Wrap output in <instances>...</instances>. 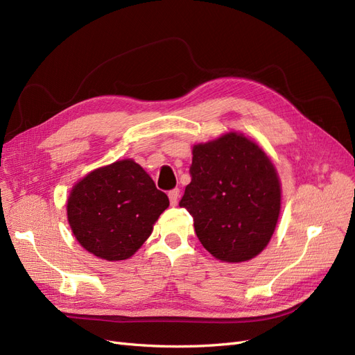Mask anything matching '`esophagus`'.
Masks as SVG:
<instances>
[{
	"label": "esophagus",
	"instance_id": "34e87169",
	"mask_svg": "<svg viewBox=\"0 0 355 355\" xmlns=\"http://www.w3.org/2000/svg\"><path fill=\"white\" fill-rule=\"evenodd\" d=\"M168 200H170V204H171V206H176V204H178V200H179V189H178V188L168 191Z\"/></svg>",
	"mask_w": 355,
	"mask_h": 355
}]
</instances>
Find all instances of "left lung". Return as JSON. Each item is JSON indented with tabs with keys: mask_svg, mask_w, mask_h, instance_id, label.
I'll list each match as a JSON object with an SVG mask.
<instances>
[{
	"mask_svg": "<svg viewBox=\"0 0 355 355\" xmlns=\"http://www.w3.org/2000/svg\"><path fill=\"white\" fill-rule=\"evenodd\" d=\"M191 184L179 201L194 218L204 249L219 261L244 262L270 241L282 189L271 159L243 135L196 145Z\"/></svg>",
	"mask_w": 355,
	"mask_h": 355,
	"instance_id": "8db88e82",
	"label": "left lung"
}]
</instances>
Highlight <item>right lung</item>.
I'll list each match as a JSON object with an SVG mask.
<instances>
[{
    "label": "right lung",
    "mask_w": 355,
    "mask_h": 355,
    "mask_svg": "<svg viewBox=\"0 0 355 355\" xmlns=\"http://www.w3.org/2000/svg\"><path fill=\"white\" fill-rule=\"evenodd\" d=\"M168 207V198L133 159L92 171L73 187L68 220L85 250L105 261L135 254Z\"/></svg>",
    "instance_id": "obj_1"
}]
</instances>
